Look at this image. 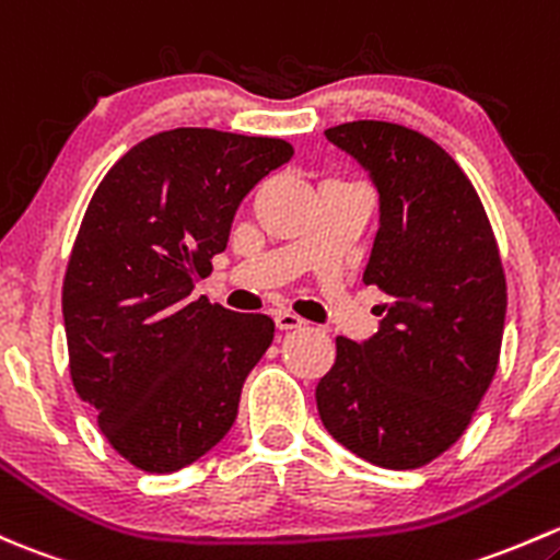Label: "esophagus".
Wrapping results in <instances>:
<instances>
[{
	"mask_svg": "<svg viewBox=\"0 0 560 560\" xmlns=\"http://www.w3.org/2000/svg\"><path fill=\"white\" fill-rule=\"evenodd\" d=\"M303 325L305 322L300 319L298 314H292V311H279V314H276V327L279 329H300Z\"/></svg>",
	"mask_w": 560,
	"mask_h": 560,
	"instance_id": "1",
	"label": "esophagus"
}]
</instances>
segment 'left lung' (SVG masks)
<instances>
[{"label": "left lung", "mask_w": 560, "mask_h": 560, "mask_svg": "<svg viewBox=\"0 0 560 560\" xmlns=\"http://www.w3.org/2000/svg\"><path fill=\"white\" fill-rule=\"evenodd\" d=\"M325 137L378 187L364 284L388 303L373 338L335 340L316 408L359 458L416 469L462 438L497 373L508 311L497 235L469 176L438 141L384 120L343 122Z\"/></svg>", "instance_id": "left-lung-1"}]
</instances>
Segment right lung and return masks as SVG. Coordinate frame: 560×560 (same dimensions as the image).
<instances>
[{
	"mask_svg": "<svg viewBox=\"0 0 560 560\" xmlns=\"http://www.w3.org/2000/svg\"><path fill=\"white\" fill-rule=\"evenodd\" d=\"M290 141L174 128L139 141L93 192L63 276L74 392L107 443L166 475L214 448L273 319L192 300L246 192Z\"/></svg>",
	"mask_w": 560,
	"mask_h": 560,
	"instance_id": "obj_1",
	"label": "right lung"
}]
</instances>
